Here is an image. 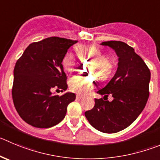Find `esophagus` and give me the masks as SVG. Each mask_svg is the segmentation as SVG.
I'll use <instances>...</instances> for the list:
<instances>
[{
  "label": "esophagus",
  "instance_id": "obj_1",
  "mask_svg": "<svg viewBox=\"0 0 160 160\" xmlns=\"http://www.w3.org/2000/svg\"><path fill=\"white\" fill-rule=\"evenodd\" d=\"M77 99H82V98H83V95H77Z\"/></svg>",
  "mask_w": 160,
  "mask_h": 160
}]
</instances>
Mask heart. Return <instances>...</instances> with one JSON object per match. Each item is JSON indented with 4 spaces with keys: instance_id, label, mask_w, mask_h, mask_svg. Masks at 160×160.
Here are the masks:
<instances>
[{
    "instance_id": "1",
    "label": "heart",
    "mask_w": 160,
    "mask_h": 160,
    "mask_svg": "<svg viewBox=\"0 0 160 160\" xmlns=\"http://www.w3.org/2000/svg\"><path fill=\"white\" fill-rule=\"evenodd\" d=\"M77 55L81 59H91L89 71L98 77L99 80L106 81L110 78L114 71V65L111 60L105 54L100 48L95 45L84 46L79 45L76 47ZM62 65L64 70L68 73H72L77 67V59L74 53L67 52L63 56ZM96 84V79L93 77L76 76L69 81V87L72 91L80 94H86L93 89Z\"/></svg>"
}]
</instances>
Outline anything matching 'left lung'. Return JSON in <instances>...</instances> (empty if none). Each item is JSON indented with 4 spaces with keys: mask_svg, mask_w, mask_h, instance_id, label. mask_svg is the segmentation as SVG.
<instances>
[{
    "mask_svg": "<svg viewBox=\"0 0 160 160\" xmlns=\"http://www.w3.org/2000/svg\"><path fill=\"white\" fill-rule=\"evenodd\" d=\"M101 45L114 49L118 57V67L108 84L97 93L95 107L85 112V117L95 129L106 133H114L131 125L145 107L149 97L151 72L142 58L132 47L121 41L102 42Z\"/></svg>",
    "mask_w": 160,
    "mask_h": 160,
    "instance_id": "left-lung-1",
    "label": "left lung"
}]
</instances>
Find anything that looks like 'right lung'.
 Masks as SVG:
<instances>
[{
	"mask_svg": "<svg viewBox=\"0 0 160 160\" xmlns=\"http://www.w3.org/2000/svg\"><path fill=\"white\" fill-rule=\"evenodd\" d=\"M77 41L50 37L30 44L14 68L12 95L21 118L36 128H50L62 122L74 93L52 94L53 88H68L62 65L68 49Z\"/></svg>",
	"mask_w": 160,
	"mask_h": 160,
	"instance_id": "add662e5",
	"label": "right lung"
}]
</instances>
